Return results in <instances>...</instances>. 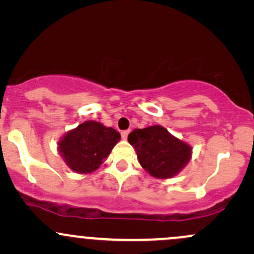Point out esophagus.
<instances>
[{"instance_id": "1", "label": "esophagus", "mask_w": 254, "mask_h": 254, "mask_svg": "<svg viewBox=\"0 0 254 254\" xmlns=\"http://www.w3.org/2000/svg\"><path fill=\"white\" fill-rule=\"evenodd\" d=\"M127 135H129V131H122V138L127 139Z\"/></svg>"}]
</instances>
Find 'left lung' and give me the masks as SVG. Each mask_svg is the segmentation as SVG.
<instances>
[{
	"label": "left lung",
	"instance_id": "left-lung-1",
	"mask_svg": "<svg viewBox=\"0 0 254 254\" xmlns=\"http://www.w3.org/2000/svg\"><path fill=\"white\" fill-rule=\"evenodd\" d=\"M127 141L135 148L142 167L157 179L177 176L192 155L190 144L171 135L161 125L135 129L129 133Z\"/></svg>",
	"mask_w": 254,
	"mask_h": 254
}]
</instances>
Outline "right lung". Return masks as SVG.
Wrapping results in <instances>:
<instances>
[{
    "label": "right lung",
    "mask_w": 254,
    "mask_h": 254,
    "mask_svg": "<svg viewBox=\"0 0 254 254\" xmlns=\"http://www.w3.org/2000/svg\"><path fill=\"white\" fill-rule=\"evenodd\" d=\"M121 141V133L99 122L87 121L58 141V151L71 171L89 174L97 171Z\"/></svg>",
    "instance_id": "right-lung-1"
}]
</instances>
